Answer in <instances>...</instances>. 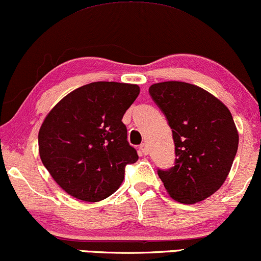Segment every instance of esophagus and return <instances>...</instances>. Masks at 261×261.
<instances>
[{"instance_id": "1", "label": "esophagus", "mask_w": 261, "mask_h": 261, "mask_svg": "<svg viewBox=\"0 0 261 261\" xmlns=\"http://www.w3.org/2000/svg\"><path fill=\"white\" fill-rule=\"evenodd\" d=\"M139 150H140V152H142L143 155H148L149 154V145L146 143L140 144Z\"/></svg>"}]
</instances>
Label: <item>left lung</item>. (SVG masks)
<instances>
[{
    "label": "left lung",
    "mask_w": 261,
    "mask_h": 261,
    "mask_svg": "<svg viewBox=\"0 0 261 261\" xmlns=\"http://www.w3.org/2000/svg\"><path fill=\"white\" fill-rule=\"evenodd\" d=\"M149 94L172 129L176 154L174 166L158 168L159 177L174 200H204L223 185L237 154L238 132L231 112L189 83H158Z\"/></svg>",
    "instance_id": "8db88e82"
}]
</instances>
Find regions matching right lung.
Listing matches in <instances>:
<instances>
[{"label": "right lung", "instance_id": "obj_1", "mask_svg": "<svg viewBox=\"0 0 261 261\" xmlns=\"http://www.w3.org/2000/svg\"><path fill=\"white\" fill-rule=\"evenodd\" d=\"M139 93L134 84L94 82L64 96L46 116L40 158L64 192L99 201L119 188L125 166L138 160L122 118Z\"/></svg>", "mask_w": 261, "mask_h": 261}]
</instances>
